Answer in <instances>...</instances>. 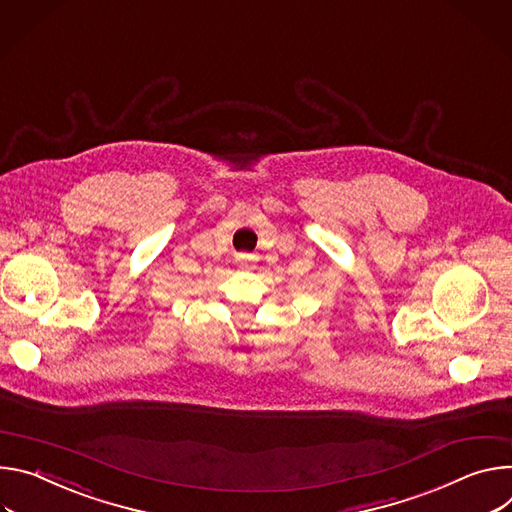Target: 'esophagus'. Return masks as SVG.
<instances>
[{
  "label": "esophagus",
  "mask_w": 512,
  "mask_h": 512,
  "mask_svg": "<svg viewBox=\"0 0 512 512\" xmlns=\"http://www.w3.org/2000/svg\"><path fill=\"white\" fill-rule=\"evenodd\" d=\"M236 262H238V266H240V268H252V266H254V256H252V254L242 252V254H238Z\"/></svg>",
  "instance_id": "obj_1"
}]
</instances>
